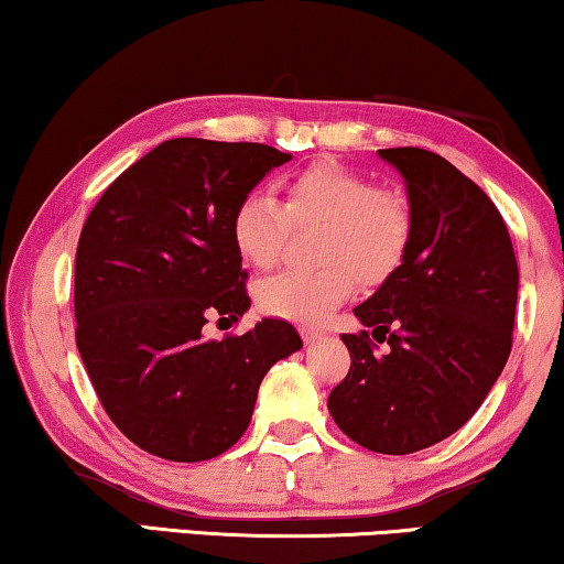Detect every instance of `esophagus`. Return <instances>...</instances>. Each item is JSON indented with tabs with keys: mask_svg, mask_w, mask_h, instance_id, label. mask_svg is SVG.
<instances>
[{
	"mask_svg": "<svg viewBox=\"0 0 564 564\" xmlns=\"http://www.w3.org/2000/svg\"><path fill=\"white\" fill-rule=\"evenodd\" d=\"M301 339H304L306 345L316 343V339H322V332L314 329V327H301Z\"/></svg>",
	"mask_w": 564,
	"mask_h": 564,
	"instance_id": "1",
	"label": "esophagus"
}]
</instances>
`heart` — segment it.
I'll return each mask as SVG.
<instances>
[{
	"label": "heart",
	"mask_w": 564,
	"mask_h": 564,
	"mask_svg": "<svg viewBox=\"0 0 564 564\" xmlns=\"http://www.w3.org/2000/svg\"><path fill=\"white\" fill-rule=\"evenodd\" d=\"M283 206L252 188L229 217V237L245 263L268 271L279 263L291 225L319 221L316 271H289L258 285V306L279 319L319 324L350 299L355 279L365 285L386 281L406 258L409 204L378 188L362 173L339 163H314L283 184Z\"/></svg>",
	"instance_id": "obj_1"
}]
</instances>
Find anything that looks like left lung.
Listing matches in <instances>:
<instances>
[{
	"instance_id": "8db88e82",
	"label": "left lung",
	"mask_w": 564,
	"mask_h": 564,
	"mask_svg": "<svg viewBox=\"0 0 564 564\" xmlns=\"http://www.w3.org/2000/svg\"><path fill=\"white\" fill-rule=\"evenodd\" d=\"M378 153L406 178L414 229L403 263L355 308L365 329L343 335L352 362L327 406L360 447L411 455L455 434L501 376L519 268L501 212L463 171L422 148Z\"/></svg>"
}]
</instances>
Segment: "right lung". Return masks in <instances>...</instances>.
<instances>
[{
  "label": "right lung",
  "mask_w": 564,
  "mask_h": 564,
  "mask_svg": "<svg viewBox=\"0 0 564 564\" xmlns=\"http://www.w3.org/2000/svg\"><path fill=\"white\" fill-rule=\"evenodd\" d=\"M285 161L263 142L165 140L117 176L76 248V347L107 416L173 463L227 452L248 430L265 372L301 347L289 322L204 339L248 312L229 237L242 194Z\"/></svg>",
  "instance_id": "obj_1"
}]
</instances>
